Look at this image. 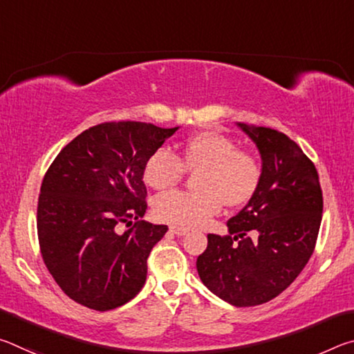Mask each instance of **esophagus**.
Masks as SVG:
<instances>
[{"instance_id": "esophagus-1", "label": "esophagus", "mask_w": 354, "mask_h": 354, "mask_svg": "<svg viewBox=\"0 0 354 354\" xmlns=\"http://www.w3.org/2000/svg\"><path fill=\"white\" fill-rule=\"evenodd\" d=\"M170 232H171V234L178 236V237H181V236L187 234L189 230H187V227H181V226H170Z\"/></svg>"}]
</instances>
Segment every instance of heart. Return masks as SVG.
I'll return each mask as SVG.
<instances>
[{
  "instance_id": "b5f03b06",
  "label": "heart",
  "mask_w": 354,
  "mask_h": 354,
  "mask_svg": "<svg viewBox=\"0 0 354 354\" xmlns=\"http://www.w3.org/2000/svg\"><path fill=\"white\" fill-rule=\"evenodd\" d=\"M184 167L196 173L194 192H169L154 201L160 220L179 226H200L218 214L223 203L237 207L247 203L261 183V164L253 154L237 149L236 142L214 131L189 137L176 156L170 149L154 151L143 179L154 190L175 185Z\"/></svg>"
}]
</instances>
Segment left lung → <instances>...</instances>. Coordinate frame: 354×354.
<instances>
[{"instance_id":"obj_1","label":"left lung","mask_w":354,"mask_h":354,"mask_svg":"<svg viewBox=\"0 0 354 354\" xmlns=\"http://www.w3.org/2000/svg\"><path fill=\"white\" fill-rule=\"evenodd\" d=\"M236 124L261 154V183L227 220L230 236L207 234L196 270L214 295L245 308L270 301L301 273L319 236L323 196L314 164L295 142L277 129Z\"/></svg>"}]
</instances>
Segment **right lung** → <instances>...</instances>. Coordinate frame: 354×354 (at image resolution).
I'll return each mask as SVG.
<instances>
[{
	"label": "right lung",
	"mask_w": 354,
	"mask_h": 354,
	"mask_svg": "<svg viewBox=\"0 0 354 354\" xmlns=\"http://www.w3.org/2000/svg\"><path fill=\"white\" fill-rule=\"evenodd\" d=\"M176 128L112 122L88 128L56 156L37 207L41 257L64 293L95 310L115 309L145 284L149 251L169 231L147 211L145 164ZM138 220L118 233L116 225Z\"/></svg>",
	"instance_id": "right-lung-1"
}]
</instances>
